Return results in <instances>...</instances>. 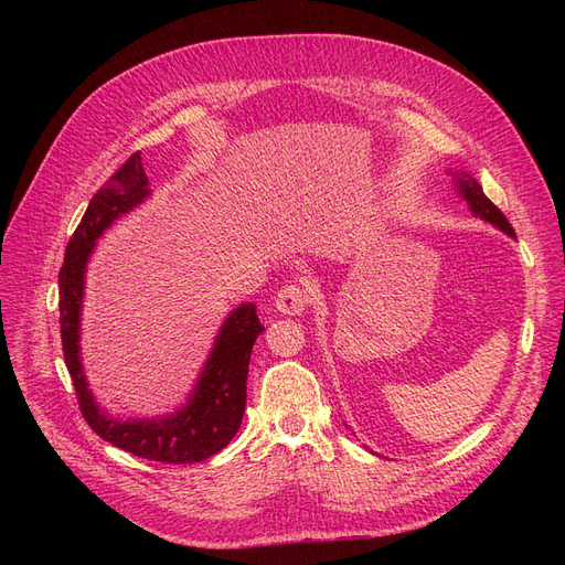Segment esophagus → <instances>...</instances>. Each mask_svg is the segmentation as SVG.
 Wrapping results in <instances>:
<instances>
[{"label": "esophagus", "instance_id": "esophagus-1", "mask_svg": "<svg viewBox=\"0 0 565 565\" xmlns=\"http://www.w3.org/2000/svg\"><path fill=\"white\" fill-rule=\"evenodd\" d=\"M309 301H311L309 289L301 285H285L276 297V309L282 316H301L306 311V306H309Z\"/></svg>", "mask_w": 565, "mask_h": 565}]
</instances>
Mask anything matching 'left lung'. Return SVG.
Listing matches in <instances>:
<instances>
[{
  "label": "left lung",
  "mask_w": 565,
  "mask_h": 565,
  "mask_svg": "<svg viewBox=\"0 0 565 565\" xmlns=\"http://www.w3.org/2000/svg\"><path fill=\"white\" fill-rule=\"evenodd\" d=\"M450 174H452V179H455L457 193L467 200V204H469V210H471L473 216L483 218L486 224H490V226H494V228H500L502 233H507V235H511V237H516V233H514V228H511L507 216L486 198L483 188L478 185V181H476L473 177H469V174H465V172H461V174L450 172Z\"/></svg>",
  "instance_id": "left-lung-1"
}]
</instances>
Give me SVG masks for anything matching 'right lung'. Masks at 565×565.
Instances as JSON below:
<instances>
[{
	"label": "right lung",
	"instance_id": "obj_1",
	"mask_svg": "<svg viewBox=\"0 0 565 565\" xmlns=\"http://www.w3.org/2000/svg\"><path fill=\"white\" fill-rule=\"evenodd\" d=\"M148 198L150 183L139 152H134L92 198L65 247V259L58 273L63 355L77 391L82 415L100 438L136 457L164 461V465H193L224 450L241 429L247 403L249 355L256 337L264 330L254 303L245 301L228 313L193 391L188 393L185 403L169 415L122 419L100 409L84 374L79 353L84 276H87L89 256L98 237L119 216L129 214Z\"/></svg>",
	"mask_w": 565,
	"mask_h": 565
}]
</instances>
